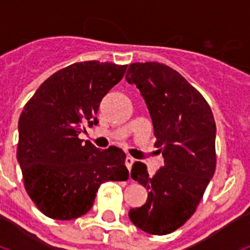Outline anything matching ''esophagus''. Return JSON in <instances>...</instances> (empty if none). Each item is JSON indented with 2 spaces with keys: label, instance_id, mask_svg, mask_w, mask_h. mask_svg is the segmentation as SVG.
<instances>
[{
  "label": "esophagus",
  "instance_id": "1",
  "mask_svg": "<svg viewBox=\"0 0 250 250\" xmlns=\"http://www.w3.org/2000/svg\"><path fill=\"white\" fill-rule=\"evenodd\" d=\"M132 164H134V159H132L131 156H126V158H125V165H126L127 169H131Z\"/></svg>",
  "mask_w": 250,
  "mask_h": 250
}]
</instances>
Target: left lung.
<instances>
[{"label": "left lung", "instance_id": "8db88e82", "mask_svg": "<svg viewBox=\"0 0 250 250\" xmlns=\"http://www.w3.org/2000/svg\"><path fill=\"white\" fill-rule=\"evenodd\" d=\"M126 81L135 83L146 103L164 167L149 176L136 161L131 178L147 189V199L130 209L129 218L141 230L165 235L194 214L216 165V126L203 95L178 71L159 62L129 66Z\"/></svg>", "mask_w": 250, "mask_h": 250}]
</instances>
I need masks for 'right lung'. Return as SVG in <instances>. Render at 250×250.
Wrapping results in <instances>:
<instances>
[{
    "label": "right lung",
    "instance_id": "add662e5",
    "mask_svg": "<svg viewBox=\"0 0 250 250\" xmlns=\"http://www.w3.org/2000/svg\"><path fill=\"white\" fill-rule=\"evenodd\" d=\"M126 65L85 61L51 75L23 107L19 120L17 161L31 200L46 216L71 220L91 209L103 183L129 178L125 152L100 150L79 138L99 123L101 100Z\"/></svg>",
    "mask_w": 250,
    "mask_h": 250
}]
</instances>
